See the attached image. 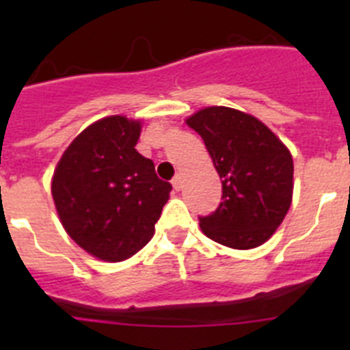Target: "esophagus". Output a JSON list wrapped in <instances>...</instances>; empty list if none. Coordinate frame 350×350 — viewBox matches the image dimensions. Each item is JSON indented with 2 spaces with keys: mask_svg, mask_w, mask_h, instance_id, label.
I'll return each instance as SVG.
<instances>
[{
  "mask_svg": "<svg viewBox=\"0 0 350 350\" xmlns=\"http://www.w3.org/2000/svg\"><path fill=\"white\" fill-rule=\"evenodd\" d=\"M172 185L175 191H180L182 189V175H175L172 180Z\"/></svg>",
  "mask_w": 350,
  "mask_h": 350,
  "instance_id": "obj_1",
  "label": "esophagus"
}]
</instances>
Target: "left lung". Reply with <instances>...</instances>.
Segmentation results:
<instances>
[{
	"mask_svg": "<svg viewBox=\"0 0 350 350\" xmlns=\"http://www.w3.org/2000/svg\"><path fill=\"white\" fill-rule=\"evenodd\" d=\"M203 138L222 178V202L200 217L202 231L231 249H254L275 233L293 200V157L256 117L228 107L185 120Z\"/></svg>",
	"mask_w": 350,
	"mask_h": 350,
	"instance_id": "8db88e82",
	"label": "left lung"
}]
</instances>
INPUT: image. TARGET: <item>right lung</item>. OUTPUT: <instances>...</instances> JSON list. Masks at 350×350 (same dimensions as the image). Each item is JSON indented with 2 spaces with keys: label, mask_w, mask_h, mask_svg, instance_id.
I'll list each match as a JSON object with an SVG mask.
<instances>
[{
  "label": "right lung",
  "mask_w": 350,
  "mask_h": 350,
  "mask_svg": "<svg viewBox=\"0 0 350 350\" xmlns=\"http://www.w3.org/2000/svg\"><path fill=\"white\" fill-rule=\"evenodd\" d=\"M140 122L105 117L64 150L52 177V198L64 230L103 261H124L154 234L172 184L138 152Z\"/></svg>",
  "instance_id": "add662e5"
}]
</instances>
